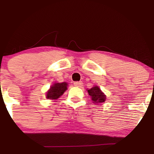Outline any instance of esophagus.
Masks as SVG:
<instances>
[{
    "instance_id": "34e87169",
    "label": "esophagus",
    "mask_w": 154,
    "mask_h": 154,
    "mask_svg": "<svg viewBox=\"0 0 154 154\" xmlns=\"http://www.w3.org/2000/svg\"><path fill=\"white\" fill-rule=\"evenodd\" d=\"M74 85L76 86V87L80 88L83 85V83L82 82H75V83H74Z\"/></svg>"
}]
</instances>
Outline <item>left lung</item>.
<instances>
[{
	"label": "left lung",
	"mask_w": 154,
	"mask_h": 154,
	"mask_svg": "<svg viewBox=\"0 0 154 154\" xmlns=\"http://www.w3.org/2000/svg\"><path fill=\"white\" fill-rule=\"evenodd\" d=\"M88 94L91 97V100L93 103H102L105 102L106 96L104 94L100 88L97 85H94L91 89L87 90Z\"/></svg>",
	"instance_id": "obj_1"
}]
</instances>
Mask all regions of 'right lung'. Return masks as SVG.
<instances>
[{
  "label": "right lung",
  "instance_id": "1",
  "mask_svg": "<svg viewBox=\"0 0 154 154\" xmlns=\"http://www.w3.org/2000/svg\"><path fill=\"white\" fill-rule=\"evenodd\" d=\"M68 83L67 82H55L51 86L49 90L46 92V98L50 100H56L59 98L67 90Z\"/></svg>",
  "mask_w": 154,
  "mask_h": 154
}]
</instances>
